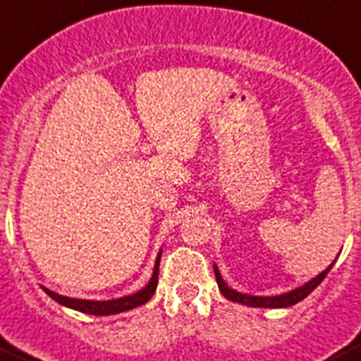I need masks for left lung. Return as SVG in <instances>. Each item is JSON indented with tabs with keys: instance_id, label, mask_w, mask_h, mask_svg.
Wrapping results in <instances>:
<instances>
[{
	"instance_id": "8db88e82",
	"label": "left lung",
	"mask_w": 361,
	"mask_h": 361,
	"mask_svg": "<svg viewBox=\"0 0 361 361\" xmlns=\"http://www.w3.org/2000/svg\"><path fill=\"white\" fill-rule=\"evenodd\" d=\"M335 265L333 262L328 269L317 274L315 278H312L310 281H306L305 285L301 287L294 288L290 292H285V294H279V295H251V294H242V292H237L235 288L228 287V283L222 279L221 272H219L217 265H214V272H215V279H217V285H219V290L222 292V295L226 299L233 302H240V305L245 306H255V308H288V306L295 305V302L302 301L308 294H312L315 288L319 287L322 283V279L328 276V272L331 271V267Z\"/></svg>"
}]
</instances>
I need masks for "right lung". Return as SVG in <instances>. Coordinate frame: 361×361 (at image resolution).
Listing matches in <instances>:
<instances>
[{"label": "right lung", "instance_id": "right-lung-1", "mask_svg": "<svg viewBox=\"0 0 361 361\" xmlns=\"http://www.w3.org/2000/svg\"><path fill=\"white\" fill-rule=\"evenodd\" d=\"M160 257L161 251L158 252L157 262H154L153 276L147 281V285L144 288H140L139 292L130 295H123V298L117 299H109V301H94V299H76V298H66V295H60L56 292L49 290V288L42 287V290L49 295L51 299H55L59 305L66 306V308H73L76 312L89 313V315H116V313L128 312V310H133L137 306L144 305V302L149 301L153 298L154 290H157L158 283V265H160Z\"/></svg>", "mask_w": 361, "mask_h": 361}]
</instances>
